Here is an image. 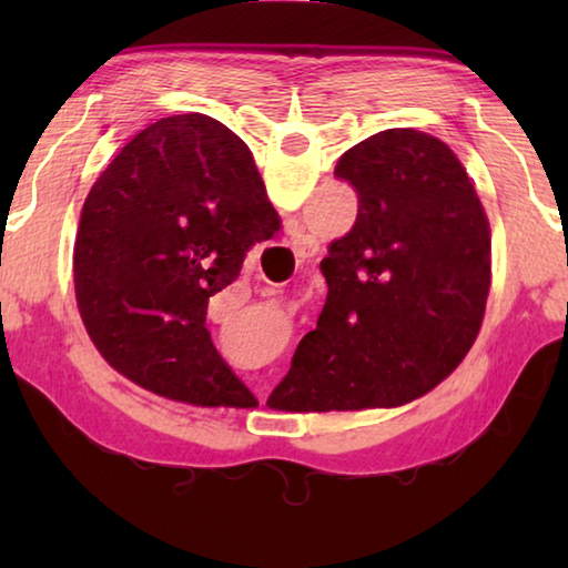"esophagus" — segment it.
I'll use <instances>...</instances> for the list:
<instances>
[{"label": "esophagus", "instance_id": "34e87169", "mask_svg": "<svg viewBox=\"0 0 568 568\" xmlns=\"http://www.w3.org/2000/svg\"><path fill=\"white\" fill-rule=\"evenodd\" d=\"M295 245H301V247H305L307 245V237L305 235H301V237H297V243Z\"/></svg>", "mask_w": 568, "mask_h": 568}]
</instances>
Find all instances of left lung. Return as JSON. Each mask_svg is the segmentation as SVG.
<instances>
[{
	"label": "left lung",
	"instance_id": "left-lung-1",
	"mask_svg": "<svg viewBox=\"0 0 568 568\" xmlns=\"http://www.w3.org/2000/svg\"><path fill=\"white\" fill-rule=\"evenodd\" d=\"M358 217L328 245V297L297 345L277 410L396 408L448 378L491 287V225L446 142L396 128L343 152ZM282 403H276V396Z\"/></svg>",
	"mask_w": 568,
	"mask_h": 568
}]
</instances>
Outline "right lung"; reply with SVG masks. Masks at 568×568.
Listing matches in <instances>:
<instances>
[{
    "label": "right lung",
    "instance_id": "right-lung-1",
    "mask_svg": "<svg viewBox=\"0 0 568 568\" xmlns=\"http://www.w3.org/2000/svg\"><path fill=\"white\" fill-rule=\"evenodd\" d=\"M277 230L235 132L200 112L152 122L94 182L77 225L74 295L94 348L158 396L207 408L253 398L205 315Z\"/></svg>",
    "mask_w": 568,
    "mask_h": 568
}]
</instances>
